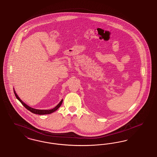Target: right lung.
Wrapping results in <instances>:
<instances>
[{"mask_svg":"<svg viewBox=\"0 0 157 157\" xmlns=\"http://www.w3.org/2000/svg\"><path fill=\"white\" fill-rule=\"evenodd\" d=\"M13 91H14V93H15V95L17 99H18V100L23 105V106H24L26 109H27L28 110H29V111L31 112L32 113H35V114H38V115H47V114H50V113H51L55 112L56 110H57L58 109L59 107L61 106V104H62V103H63V100L62 99V100H61V101L58 103V105H57L56 107H54V108H53L52 109H50V110H39V109H33V108H32V107H29V106H28L26 104H25V103L23 102L22 100H21V99L18 97V96L17 95V93L15 92V90H13Z\"/></svg>","mask_w":157,"mask_h":157,"instance_id":"right-lung-1","label":"right lung"}]
</instances>
